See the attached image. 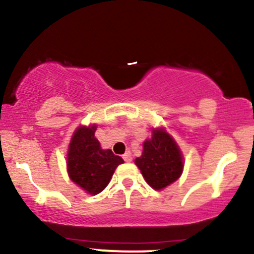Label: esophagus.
Listing matches in <instances>:
<instances>
[{
	"label": "esophagus",
	"instance_id": "1",
	"mask_svg": "<svg viewBox=\"0 0 254 254\" xmlns=\"http://www.w3.org/2000/svg\"><path fill=\"white\" fill-rule=\"evenodd\" d=\"M123 159H124L125 162H131V161H132L131 153H130V152L127 151V153H124V156H123Z\"/></svg>",
	"mask_w": 254,
	"mask_h": 254
}]
</instances>
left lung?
<instances>
[{"label":"left lung","instance_id":"obj_1","mask_svg":"<svg viewBox=\"0 0 254 254\" xmlns=\"http://www.w3.org/2000/svg\"><path fill=\"white\" fill-rule=\"evenodd\" d=\"M135 163L154 190H162L178 180L184 168L180 149L163 129L153 130L152 137L143 143L142 156Z\"/></svg>","mask_w":254,"mask_h":254}]
</instances>
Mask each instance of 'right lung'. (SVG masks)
<instances>
[{"mask_svg":"<svg viewBox=\"0 0 254 254\" xmlns=\"http://www.w3.org/2000/svg\"><path fill=\"white\" fill-rule=\"evenodd\" d=\"M96 127H80L69 143L68 173L82 190L97 194L106 189L114 170L124 163L111 149H102L95 137Z\"/></svg>","mask_w":254,"mask_h":254,"instance_id":"1","label":"right lung"}]
</instances>
